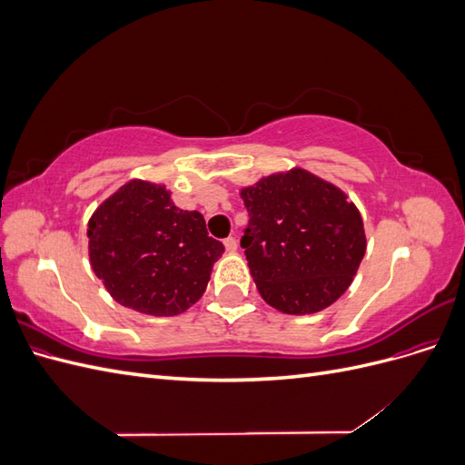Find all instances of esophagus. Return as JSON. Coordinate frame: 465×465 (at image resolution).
<instances>
[{
    "instance_id": "esophagus-1",
    "label": "esophagus",
    "mask_w": 465,
    "mask_h": 465,
    "mask_svg": "<svg viewBox=\"0 0 465 465\" xmlns=\"http://www.w3.org/2000/svg\"><path fill=\"white\" fill-rule=\"evenodd\" d=\"M224 250L229 252V254H232V252H236V248H238V242H236V238L234 236H229V238H224Z\"/></svg>"
}]
</instances>
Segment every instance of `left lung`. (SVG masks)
Masks as SVG:
<instances>
[{
    "mask_svg": "<svg viewBox=\"0 0 465 465\" xmlns=\"http://www.w3.org/2000/svg\"><path fill=\"white\" fill-rule=\"evenodd\" d=\"M241 198L250 213L241 244L262 299L275 311L320 312L353 283L367 234L341 188L294 166L241 188Z\"/></svg>",
    "mask_w": 465,
    "mask_h": 465,
    "instance_id": "obj_1",
    "label": "left lung"
}]
</instances>
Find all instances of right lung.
<instances>
[{"mask_svg": "<svg viewBox=\"0 0 465 465\" xmlns=\"http://www.w3.org/2000/svg\"><path fill=\"white\" fill-rule=\"evenodd\" d=\"M89 260L110 297L149 316H176L202 299L224 246L203 215L174 205L163 184L134 178L89 219Z\"/></svg>", "mask_w": 465, "mask_h": 465, "instance_id": "add662e5", "label": "right lung"}]
</instances>
